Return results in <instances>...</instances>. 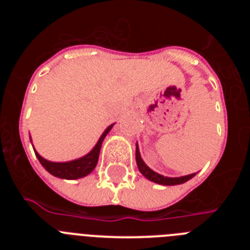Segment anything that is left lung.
Listing matches in <instances>:
<instances>
[{"label": "left lung", "instance_id": "8db88e82", "mask_svg": "<svg viewBox=\"0 0 250 250\" xmlns=\"http://www.w3.org/2000/svg\"><path fill=\"white\" fill-rule=\"evenodd\" d=\"M135 156H136V164H138L139 171H140L147 180L152 183H156V184L160 185H179V184H184L185 182L188 180H190L191 178L196 175V173L189 174V175L185 176H179V178H170V176H164L161 175V174L156 173L152 169H150L146 164L144 163V160L141 159L140 151H139V146L138 143H136V151H135Z\"/></svg>", "mask_w": 250, "mask_h": 250}]
</instances>
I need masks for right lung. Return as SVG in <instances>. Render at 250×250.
Here are the masks:
<instances>
[{
    "label": "right lung",
    "instance_id": "1",
    "mask_svg": "<svg viewBox=\"0 0 250 250\" xmlns=\"http://www.w3.org/2000/svg\"><path fill=\"white\" fill-rule=\"evenodd\" d=\"M115 124H111L110 126L106 127L105 131L101 134L100 139L98 140L96 145L90 150L86 155L81 156L79 159H75L71 161H63V163H55V161L46 160L45 158L40 155L39 152L35 150V154H36L37 159L41 163L43 167L47 170L51 175L56 176L60 179H67V180H74V179H80L83 176L89 175L92 170L95 169L96 164H98L99 160V154H100L101 145H103L104 139L106 138V135L109 134L110 130L112 129ZM31 140V136H30ZM32 141V140H31Z\"/></svg>",
    "mask_w": 250,
    "mask_h": 250
}]
</instances>
